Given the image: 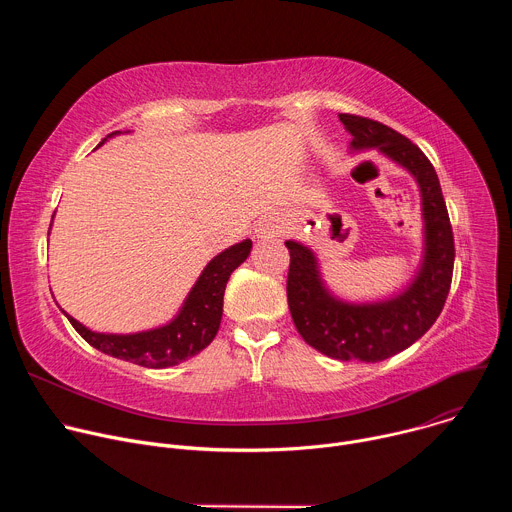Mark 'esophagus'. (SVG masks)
Instances as JSON below:
<instances>
[{
	"instance_id": "obj_1",
	"label": "esophagus",
	"mask_w": 512,
	"mask_h": 512,
	"mask_svg": "<svg viewBox=\"0 0 512 512\" xmlns=\"http://www.w3.org/2000/svg\"><path fill=\"white\" fill-rule=\"evenodd\" d=\"M273 233V221L271 218H265V221L257 227V239H267Z\"/></svg>"
}]
</instances>
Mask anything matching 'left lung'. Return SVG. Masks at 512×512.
I'll return each mask as SVG.
<instances>
[{
    "label": "left lung",
    "instance_id": "left-lung-1",
    "mask_svg": "<svg viewBox=\"0 0 512 512\" xmlns=\"http://www.w3.org/2000/svg\"><path fill=\"white\" fill-rule=\"evenodd\" d=\"M338 117L352 135L350 154L377 150L415 180L423 223L419 267L391 296L352 302L330 289L312 247L289 239L287 306L300 336L318 352L336 360L381 362L409 348L442 314L454 271V235L440 180L417 145L379 121Z\"/></svg>",
    "mask_w": 512,
    "mask_h": 512
}]
</instances>
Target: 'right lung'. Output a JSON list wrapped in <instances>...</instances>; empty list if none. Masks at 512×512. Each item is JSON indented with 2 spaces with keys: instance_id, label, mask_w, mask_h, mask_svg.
Segmentation results:
<instances>
[{
  "instance_id": "obj_1",
  "label": "right lung",
  "mask_w": 512,
  "mask_h": 512,
  "mask_svg": "<svg viewBox=\"0 0 512 512\" xmlns=\"http://www.w3.org/2000/svg\"><path fill=\"white\" fill-rule=\"evenodd\" d=\"M119 133L121 131L109 133L97 148H101L109 137H115ZM251 247V239H245L214 255L188 291V296L184 298L176 316L158 328L131 334L95 332L79 320L68 316L64 310L62 314L93 348L109 356L148 369L174 367V364L188 360L190 356L204 350L214 340L223 318V296L227 281L231 273L249 257Z\"/></svg>"
}]
</instances>
